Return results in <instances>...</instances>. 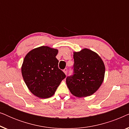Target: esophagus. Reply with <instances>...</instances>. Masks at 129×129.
Masks as SVG:
<instances>
[{"label":"esophagus","mask_w":129,"mask_h":129,"mask_svg":"<svg viewBox=\"0 0 129 129\" xmlns=\"http://www.w3.org/2000/svg\"><path fill=\"white\" fill-rule=\"evenodd\" d=\"M63 72L66 74V75H67V73H68V69L67 68H65L64 70H63Z\"/></svg>","instance_id":"obj_1"}]
</instances>
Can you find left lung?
<instances>
[{
    "label": "left lung",
    "mask_w": 129,
    "mask_h": 129,
    "mask_svg": "<svg viewBox=\"0 0 129 129\" xmlns=\"http://www.w3.org/2000/svg\"><path fill=\"white\" fill-rule=\"evenodd\" d=\"M73 59V75L67 77V86L72 94L77 98L90 96L103 82V61L96 53L88 49L74 52Z\"/></svg>",
    "instance_id": "obj_1"
}]
</instances>
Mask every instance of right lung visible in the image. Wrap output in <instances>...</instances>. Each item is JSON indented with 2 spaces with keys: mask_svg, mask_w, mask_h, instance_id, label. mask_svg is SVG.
<instances>
[{
  "mask_svg": "<svg viewBox=\"0 0 129 129\" xmlns=\"http://www.w3.org/2000/svg\"><path fill=\"white\" fill-rule=\"evenodd\" d=\"M58 50L40 46L28 53L22 66V74L29 90L39 98L52 97L66 77L58 68Z\"/></svg>",
  "mask_w": 129,
  "mask_h": 129,
  "instance_id": "add662e5",
  "label": "right lung"
}]
</instances>
